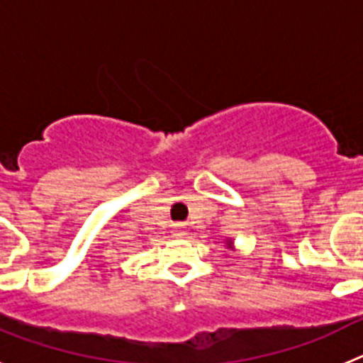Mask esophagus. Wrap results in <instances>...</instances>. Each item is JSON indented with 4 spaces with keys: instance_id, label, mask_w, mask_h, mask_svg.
<instances>
[{
    "instance_id": "esophagus-1",
    "label": "esophagus",
    "mask_w": 363,
    "mask_h": 363,
    "mask_svg": "<svg viewBox=\"0 0 363 363\" xmlns=\"http://www.w3.org/2000/svg\"><path fill=\"white\" fill-rule=\"evenodd\" d=\"M185 230H184V225H174V236H184Z\"/></svg>"
}]
</instances>
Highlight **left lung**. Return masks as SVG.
Wrapping results in <instances>:
<instances>
[{
    "label": "left lung",
    "instance_id": "8db88e82",
    "mask_svg": "<svg viewBox=\"0 0 363 363\" xmlns=\"http://www.w3.org/2000/svg\"><path fill=\"white\" fill-rule=\"evenodd\" d=\"M230 245H233V242H229V243H227V247H230Z\"/></svg>",
    "mask_w": 363,
    "mask_h": 363
}]
</instances>
